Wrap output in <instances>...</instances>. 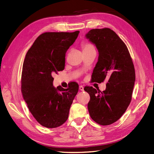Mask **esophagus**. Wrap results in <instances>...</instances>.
<instances>
[{"instance_id": "obj_1", "label": "esophagus", "mask_w": 154, "mask_h": 154, "mask_svg": "<svg viewBox=\"0 0 154 154\" xmlns=\"http://www.w3.org/2000/svg\"><path fill=\"white\" fill-rule=\"evenodd\" d=\"M79 90L81 91H84V87H83V86H82V85L79 86Z\"/></svg>"}]
</instances>
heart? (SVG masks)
I'll return each mask as SVG.
<instances>
[{
  "mask_svg": "<svg viewBox=\"0 0 154 154\" xmlns=\"http://www.w3.org/2000/svg\"><path fill=\"white\" fill-rule=\"evenodd\" d=\"M81 48L82 49V51H88L91 50H94V46L91 45V44L87 42H82L81 43Z\"/></svg>",
  "mask_w": 154,
  "mask_h": 154,
  "instance_id": "heart-1",
  "label": "heart"
}]
</instances>
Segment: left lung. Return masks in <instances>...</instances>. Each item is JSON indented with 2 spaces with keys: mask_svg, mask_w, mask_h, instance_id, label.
I'll list each match as a JSON object with an SVG mask.
<instances>
[{
  "mask_svg": "<svg viewBox=\"0 0 154 154\" xmlns=\"http://www.w3.org/2000/svg\"><path fill=\"white\" fill-rule=\"evenodd\" d=\"M86 37L99 51L92 82L100 83L108 79L103 91L85 87L90 96L88 108L97 123L109 125L119 119L131 102L135 81L134 63L125 42L111 29H92Z\"/></svg>",
  "mask_w": 154,
  "mask_h": 154,
  "instance_id": "1",
  "label": "left lung"
}]
</instances>
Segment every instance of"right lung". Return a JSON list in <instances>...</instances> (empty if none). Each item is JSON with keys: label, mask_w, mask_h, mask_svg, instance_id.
Masks as SVG:
<instances>
[{"label": "right lung", "mask_w": 154, "mask_h": 154, "mask_svg": "<svg viewBox=\"0 0 154 154\" xmlns=\"http://www.w3.org/2000/svg\"><path fill=\"white\" fill-rule=\"evenodd\" d=\"M79 31L46 32L39 35L26 55L21 91L29 112L42 126L53 128L66 121L79 90L72 82L68 88L53 86L54 73L64 69L65 56Z\"/></svg>", "instance_id": "obj_1"}]
</instances>
